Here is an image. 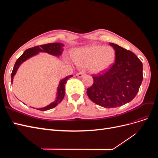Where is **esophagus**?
I'll list each match as a JSON object with an SVG mask.
<instances>
[{
	"label": "esophagus",
	"mask_w": 158,
	"mask_h": 158,
	"mask_svg": "<svg viewBox=\"0 0 158 158\" xmlns=\"http://www.w3.org/2000/svg\"><path fill=\"white\" fill-rule=\"evenodd\" d=\"M84 75H85V73H84V72H80V73L77 74V76L78 78H82Z\"/></svg>",
	"instance_id": "1"
}]
</instances>
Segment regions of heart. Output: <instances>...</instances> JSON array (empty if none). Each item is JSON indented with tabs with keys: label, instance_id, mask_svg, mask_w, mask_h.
<instances>
[{
	"label": "heart",
	"instance_id": "heart-1",
	"mask_svg": "<svg viewBox=\"0 0 158 158\" xmlns=\"http://www.w3.org/2000/svg\"><path fill=\"white\" fill-rule=\"evenodd\" d=\"M74 62L78 66L89 67L93 73H101L111 67L115 59V52L110 46L91 45L78 49Z\"/></svg>",
	"mask_w": 158,
	"mask_h": 158
}]
</instances>
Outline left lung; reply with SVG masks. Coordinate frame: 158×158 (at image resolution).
<instances>
[{
  "label": "left lung",
  "mask_w": 158,
  "mask_h": 158,
  "mask_svg": "<svg viewBox=\"0 0 158 158\" xmlns=\"http://www.w3.org/2000/svg\"><path fill=\"white\" fill-rule=\"evenodd\" d=\"M115 52V62L106 73L94 76V84L87 89L93 102L106 108H114L135 98L143 80L140 60L131 51L110 43Z\"/></svg>",
  "instance_id": "left-lung-1"
}]
</instances>
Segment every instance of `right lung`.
<instances>
[{
  "mask_svg": "<svg viewBox=\"0 0 158 158\" xmlns=\"http://www.w3.org/2000/svg\"><path fill=\"white\" fill-rule=\"evenodd\" d=\"M64 45L61 44V43H52V44H45L42 45L40 46H37L32 47V48L28 49L24 51V52L19 57L18 59L16 60L15 64H14L13 70L11 74V82L12 84L13 82V79L14 76L16 75L17 70L18 68L20 67V65L31 57L37 55H38L40 52H47L49 55H51L52 56H55L56 57H58L59 58L60 56L63 53V51L64 50L63 47ZM73 77V75H70L66 76L64 78L61 79L59 82L58 87L56 89V95L55 101L51 103L48 106H47L41 108H36L37 110H40V111H47V110H49L51 109L54 108L56 107L57 105L60 103L62 100L63 99L64 95H65V84L67 82V80ZM33 109H35L34 107H32Z\"/></svg>",
  "mask_w": 158,
  "mask_h": 158,
  "instance_id": "add662e5",
  "label": "right lung"
}]
</instances>
